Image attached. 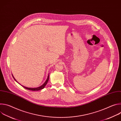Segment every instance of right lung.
Returning a JSON list of instances; mask_svg holds the SVG:
<instances>
[{
    "label": "right lung",
    "mask_w": 121,
    "mask_h": 121,
    "mask_svg": "<svg viewBox=\"0 0 121 121\" xmlns=\"http://www.w3.org/2000/svg\"><path fill=\"white\" fill-rule=\"evenodd\" d=\"M12 75V77H13V78H14V79L15 80V81H16V82H17V80L15 79V78H14L13 75ZM49 74H48L47 78V79L46 80L45 82L42 86H40V87H37V88H30L25 87H24V86H22V87H23L24 88H25V89H27V90H28L32 91H39V90H42V89H44V88L45 87V86H46V85L47 84V82H48V80H49Z\"/></svg>",
    "instance_id": "right-lung-1"
}]
</instances>
